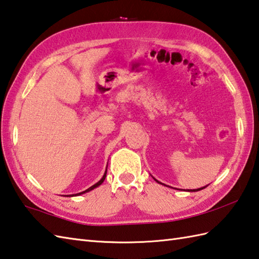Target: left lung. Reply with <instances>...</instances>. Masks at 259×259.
<instances>
[{"mask_svg":"<svg viewBox=\"0 0 259 259\" xmlns=\"http://www.w3.org/2000/svg\"><path fill=\"white\" fill-rule=\"evenodd\" d=\"M154 180H155V178H154ZM155 181H156L158 184H162V185H164V184L163 183H160V182H158L157 180H155ZM166 186V185H165ZM168 187V186H167ZM205 187H207V185H206V186H204V187H200V188H197V189H188V192H198V191H202V189H204Z\"/></svg>","mask_w":259,"mask_h":259,"instance_id":"obj_1","label":"left lung"}]
</instances>
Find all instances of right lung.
<instances>
[{"mask_svg": "<svg viewBox=\"0 0 259 259\" xmlns=\"http://www.w3.org/2000/svg\"><path fill=\"white\" fill-rule=\"evenodd\" d=\"M106 173H107V166H106V170H105V173H104V175H103V177L101 178V180L97 182L96 184H94L93 186H91L90 188H88L86 189V191H84V192H81V193H77V194H73V195H66V196H68V197H72V196H78V195H82V194H85V193H88V192H91L92 189H94V188H96V187H99L101 184L104 182V180H105V177H106Z\"/></svg>", "mask_w": 259, "mask_h": 259, "instance_id": "1", "label": "right lung"}]
</instances>
